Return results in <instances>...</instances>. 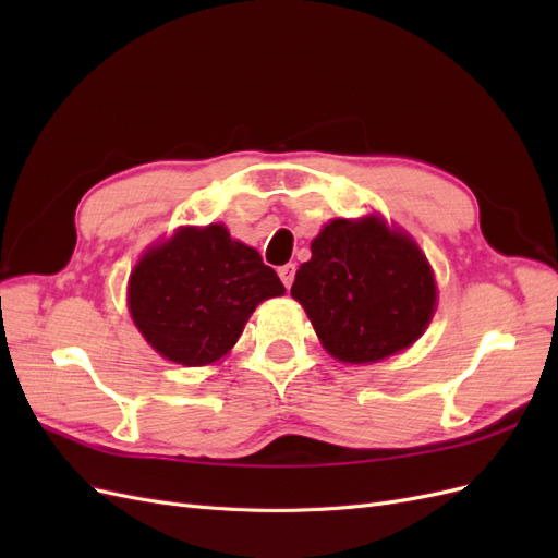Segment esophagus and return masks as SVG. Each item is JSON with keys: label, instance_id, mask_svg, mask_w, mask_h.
<instances>
[{"label": "esophagus", "instance_id": "obj_1", "mask_svg": "<svg viewBox=\"0 0 558 558\" xmlns=\"http://www.w3.org/2000/svg\"><path fill=\"white\" fill-rule=\"evenodd\" d=\"M279 279L283 281L286 289H291V283H293V279H295V265L289 263V265L279 267Z\"/></svg>", "mask_w": 558, "mask_h": 558}]
</instances>
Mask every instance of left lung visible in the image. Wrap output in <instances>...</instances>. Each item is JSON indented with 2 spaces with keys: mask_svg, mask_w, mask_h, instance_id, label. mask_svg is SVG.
Returning <instances> with one entry per match:
<instances>
[{
  "mask_svg": "<svg viewBox=\"0 0 558 558\" xmlns=\"http://www.w3.org/2000/svg\"><path fill=\"white\" fill-rule=\"evenodd\" d=\"M291 295L320 344L342 363H377L428 328L437 286L424 251L381 216L335 218L312 242Z\"/></svg>",
  "mask_w": 558,
  "mask_h": 558,
  "instance_id": "1",
  "label": "left lung"
}]
</instances>
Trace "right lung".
I'll return each mask as SVG.
<instances>
[{
	"label": "right lung",
	"instance_id": "right-lung-1",
	"mask_svg": "<svg viewBox=\"0 0 558 558\" xmlns=\"http://www.w3.org/2000/svg\"><path fill=\"white\" fill-rule=\"evenodd\" d=\"M286 289L256 248L223 223L179 228L150 246L128 281L134 326L162 359L199 367L221 361L263 300Z\"/></svg>",
	"mask_w": 558,
	"mask_h": 558
}]
</instances>
